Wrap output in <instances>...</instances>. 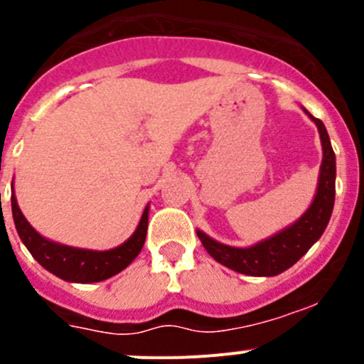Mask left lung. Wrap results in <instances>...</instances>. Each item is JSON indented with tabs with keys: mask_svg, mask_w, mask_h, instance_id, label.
<instances>
[{
	"mask_svg": "<svg viewBox=\"0 0 364 364\" xmlns=\"http://www.w3.org/2000/svg\"><path fill=\"white\" fill-rule=\"evenodd\" d=\"M304 112L318 128L323 151L318 188H316V196L313 199L311 206L308 208V211L295 224L288 225L287 229L279 231L277 235L270 236V238L263 240L256 245L245 247V249L224 245V243L210 238L206 232L197 229V236L203 242L208 254L215 261L231 268V270L256 277L277 276L287 268H290L291 264L297 263L311 249L313 243L323 235L327 224H329L334 206V193H336V186H334V181H336V156H334L333 146H331L329 135H327L323 122L320 119L313 117L308 110Z\"/></svg>",
	"mask_w": 364,
	"mask_h": 364,
	"instance_id": "8db88e82",
	"label": "left lung"
}]
</instances>
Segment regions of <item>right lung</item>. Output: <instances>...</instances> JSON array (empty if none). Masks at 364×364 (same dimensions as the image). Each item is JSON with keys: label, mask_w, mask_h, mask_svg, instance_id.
Instances as JSON below:
<instances>
[{"label": "right lung", "mask_w": 364, "mask_h": 364, "mask_svg": "<svg viewBox=\"0 0 364 364\" xmlns=\"http://www.w3.org/2000/svg\"><path fill=\"white\" fill-rule=\"evenodd\" d=\"M12 215L19 238L30 250L31 256L51 274L69 283H100L124 270L142 250L147 235L149 206L144 210L135 232L122 245L110 250H88L62 245L38 235L24 218L12 193Z\"/></svg>", "instance_id": "right-lung-1"}]
</instances>
